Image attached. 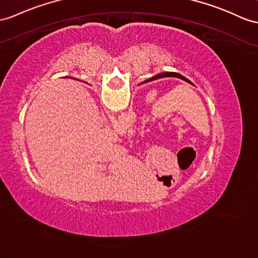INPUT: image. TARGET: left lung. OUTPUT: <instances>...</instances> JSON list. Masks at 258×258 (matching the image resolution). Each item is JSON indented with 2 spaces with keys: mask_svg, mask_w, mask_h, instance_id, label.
<instances>
[{
  "mask_svg": "<svg viewBox=\"0 0 258 258\" xmlns=\"http://www.w3.org/2000/svg\"><path fill=\"white\" fill-rule=\"evenodd\" d=\"M177 78V79H180V80H183V81H185V82H187V83H189V84H192L191 82L188 80V79H186L185 77H183V75L181 74H179V73H176V72H163V73H160V74H158V75H154V77H152L151 79H149V80H146L144 82H142V84L143 83H147V82H150V81H153V80H158V79H161V78Z\"/></svg>",
  "mask_w": 258,
  "mask_h": 258,
  "instance_id": "obj_1",
  "label": "left lung"
}]
</instances>
